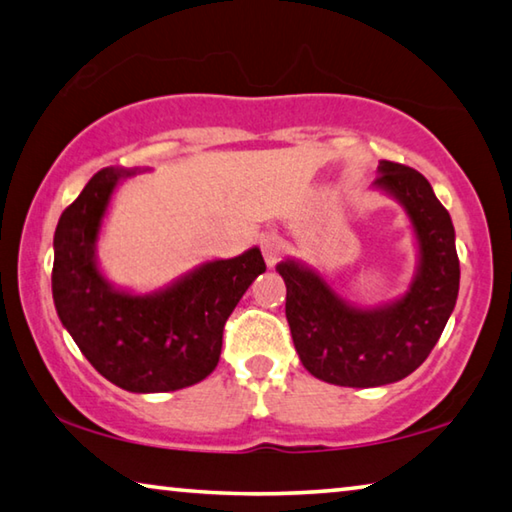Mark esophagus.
<instances>
[{"instance_id":"1","label":"esophagus","mask_w":512,"mask_h":512,"mask_svg":"<svg viewBox=\"0 0 512 512\" xmlns=\"http://www.w3.org/2000/svg\"><path fill=\"white\" fill-rule=\"evenodd\" d=\"M284 250H287V246H284V241L277 235H266L262 239V255H264L268 266H275L277 262H280Z\"/></svg>"}]
</instances>
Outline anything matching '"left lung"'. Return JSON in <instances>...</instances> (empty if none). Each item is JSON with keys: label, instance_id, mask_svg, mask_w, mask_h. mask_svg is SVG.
Wrapping results in <instances>:
<instances>
[{"label": "left lung", "instance_id": "8db88e82", "mask_svg": "<svg viewBox=\"0 0 512 512\" xmlns=\"http://www.w3.org/2000/svg\"><path fill=\"white\" fill-rule=\"evenodd\" d=\"M375 187L406 210L420 259L402 298L361 309L345 302L314 268L284 259L287 320L296 352L311 375L336 386L372 388L420 368L454 311L461 268L454 225L429 180L404 164L381 160Z\"/></svg>", "mask_w": 512, "mask_h": 512}]
</instances>
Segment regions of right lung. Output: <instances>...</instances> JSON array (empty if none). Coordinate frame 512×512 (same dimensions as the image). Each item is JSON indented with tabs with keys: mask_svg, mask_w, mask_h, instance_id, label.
Here are the masks:
<instances>
[{
	"mask_svg": "<svg viewBox=\"0 0 512 512\" xmlns=\"http://www.w3.org/2000/svg\"><path fill=\"white\" fill-rule=\"evenodd\" d=\"M126 169H101L60 214L51 291L63 327L94 368L131 393H169L203 381L221 357L225 320L257 275L259 248L205 262L167 289L119 291L97 264V239Z\"/></svg>",
	"mask_w": 512,
	"mask_h": 512,
	"instance_id": "obj_1",
	"label": "right lung"
}]
</instances>
